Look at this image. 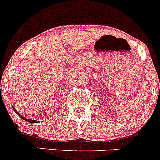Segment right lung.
<instances>
[{"instance_id":"1","label":"right lung","mask_w":160,"mask_h":160,"mask_svg":"<svg viewBox=\"0 0 160 160\" xmlns=\"http://www.w3.org/2000/svg\"><path fill=\"white\" fill-rule=\"evenodd\" d=\"M12 108H13V111L17 113V114H18V116H19L20 118H22V119L25 120V121H27V122H33V123H38V122H39V121H35V120H31V119H28V118H25V117H23L22 115H21V114H20L19 113L16 111V109L14 108V107H12Z\"/></svg>"}]
</instances>
